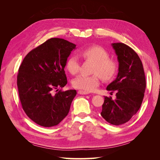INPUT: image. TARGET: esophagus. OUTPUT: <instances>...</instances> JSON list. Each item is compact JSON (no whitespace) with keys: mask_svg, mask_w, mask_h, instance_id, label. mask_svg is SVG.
Here are the masks:
<instances>
[{"mask_svg":"<svg viewBox=\"0 0 160 160\" xmlns=\"http://www.w3.org/2000/svg\"><path fill=\"white\" fill-rule=\"evenodd\" d=\"M78 93L80 95H88L89 93V92H87V91H82V90H79L78 91Z\"/></svg>","mask_w":160,"mask_h":160,"instance_id":"obj_1","label":"esophagus"}]
</instances>
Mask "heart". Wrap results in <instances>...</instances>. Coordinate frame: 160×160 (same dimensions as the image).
Returning a JSON list of instances; mask_svg holds the SVG:
<instances>
[{
	"instance_id": "obj_1",
	"label": "heart",
	"mask_w": 160,
	"mask_h": 160,
	"mask_svg": "<svg viewBox=\"0 0 160 160\" xmlns=\"http://www.w3.org/2000/svg\"><path fill=\"white\" fill-rule=\"evenodd\" d=\"M81 55L85 59L95 62L93 75H79L72 81L75 88L85 91H93L99 85L100 77L103 80L108 81L113 78L118 70L116 61L110 59L108 52L104 48L93 45L83 49ZM66 69L71 74L75 75L79 71L80 62L77 58L72 55L66 61Z\"/></svg>"
}]
</instances>
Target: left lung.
Segmentation results:
<instances>
[{
    "instance_id": "1",
    "label": "left lung",
    "mask_w": 160,
    "mask_h": 160,
    "mask_svg": "<svg viewBox=\"0 0 160 160\" xmlns=\"http://www.w3.org/2000/svg\"><path fill=\"white\" fill-rule=\"evenodd\" d=\"M119 62L116 79L107 87L116 98L105 97L101 115L111 124L122 125L137 113L142 103L146 82L142 61L132 48L122 42L112 43Z\"/></svg>"
}]
</instances>
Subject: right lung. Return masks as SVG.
<instances>
[{"label":"right lung","mask_w":160,"mask_h":160,"mask_svg":"<svg viewBox=\"0 0 160 160\" xmlns=\"http://www.w3.org/2000/svg\"><path fill=\"white\" fill-rule=\"evenodd\" d=\"M75 47L63 38H50L28 52L19 67L17 87L22 108L41 126H55L69 113L76 90L57 91L67 83L64 69Z\"/></svg>","instance_id":"obj_1"}]
</instances>
